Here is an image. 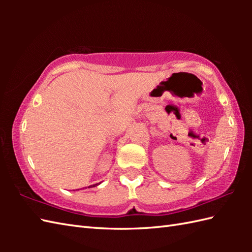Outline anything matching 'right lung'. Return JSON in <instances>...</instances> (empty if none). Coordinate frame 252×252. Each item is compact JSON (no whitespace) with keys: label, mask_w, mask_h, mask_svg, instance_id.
I'll use <instances>...</instances> for the list:
<instances>
[{"label":"right lung","mask_w":252,"mask_h":252,"mask_svg":"<svg viewBox=\"0 0 252 252\" xmlns=\"http://www.w3.org/2000/svg\"><path fill=\"white\" fill-rule=\"evenodd\" d=\"M99 184H100V183H97V184H94V185H90V186H89V189H91V187H95V186H97V185H99ZM78 190H79V189H78Z\"/></svg>","instance_id":"add662e5"}]
</instances>
